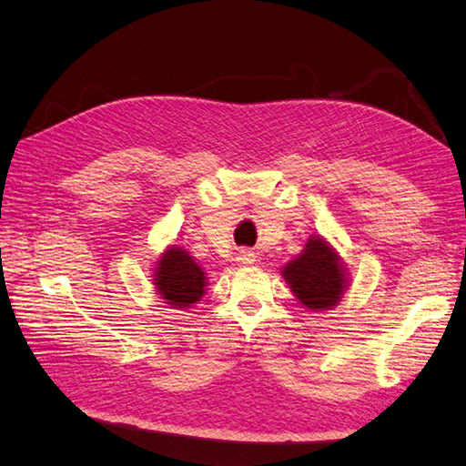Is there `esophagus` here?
I'll use <instances>...</instances> for the list:
<instances>
[{
	"label": "esophagus",
	"instance_id": "1",
	"mask_svg": "<svg viewBox=\"0 0 466 466\" xmlns=\"http://www.w3.org/2000/svg\"><path fill=\"white\" fill-rule=\"evenodd\" d=\"M255 253L253 250H248V248H241L237 253V262H241V264H253L255 262Z\"/></svg>",
	"mask_w": 466,
	"mask_h": 466
}]
</instances>
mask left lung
Here are the masks:
<instances>
[{
  "instance_id": "8db88e82",
  "label": "left lung",
  "mask_w": 466,
  "mask_h": 466,
  "mask_svg": "<svg viewBox=\"0 0 466 466\" xmlns=\"http://www.w3.org/2000/svg\"><path fill=\"white\" fill-rule=\"evenodd\" d=\"M282 274L294 296L309 309H329L345 290L339 257L321 237H311L304 253L288 262Z\"/></svg>"
}]
</instances>
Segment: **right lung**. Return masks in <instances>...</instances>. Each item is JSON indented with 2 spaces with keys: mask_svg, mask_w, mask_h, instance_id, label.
Segmentation results:
<instances>
[{
  "mask_svg": "<svg viewBox=\"0 0 466 466\" xmlns=\"http://www.w3.org/2000/svg\"><path fill=\"white\" fill-rule=\"evenodd\" d=\"M158 294L170 308H190L206 294V272L178 247H170L157 267Z\"/></svg>",
  "mask_w": 466,
  "mask_h": 466,
  "instance_id": "obj_1",
  "label": "right lung"
}]
</instances>
